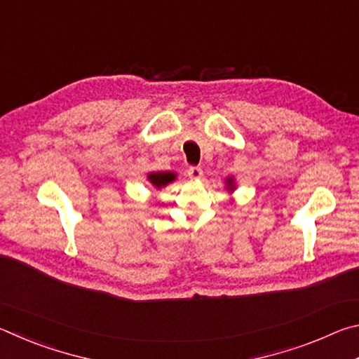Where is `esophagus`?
I'll return each instance as SVG.
<instances>
[{
  "mask_svg": "<svg viewBox=\"0 0 359 359\" xmlns=\"http://www.w3.org/2000/svg\"><path fill=\"white\" fill-rule=\"evenodd\" d=\"M187 174H188V177H190V179L198 180V179L203 177V169L199 166H190V168H188Z\"/></svg>",
  "mask_w": 359,
  "mask_h": 359,
  "instance_id": "obj_1",
  "label": "esophagus"
}]
</instances>
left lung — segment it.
Instances as JSON below:
<instances>
[{"instance_id": "obj_1", "label": "left lung", "mask_w": 359, "mask_h": 359, "mask_svg": "<svg viewBox=\"0 0 359 359\" xmlns=\"http://www.w3.org/2000/svg\"><path fill=\"white\" fill-rule=\"evenodd\" d=\"M228 184H229V185H233V180H231V179H229V180H228Z\"/></svg>"}]
</instances>
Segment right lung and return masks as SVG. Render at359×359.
<instances>
[{"label": "right lung", "mask_w": 359, "mask_h": 359, "mask_svg": "<svg viewBox=\"0 0 359 359\" xmlns=\"http://www.w3.org/2000/svg\"><path fill=\"white\" fill-rule=\"evenodd\" d=\"M174 179H175V175L172 172H151V174H149V180L158 188L168 185L169 182H172Z\"/></svg>", "instance_id": "add662e5"}]
</instances>
